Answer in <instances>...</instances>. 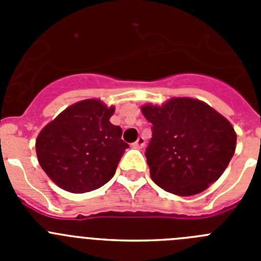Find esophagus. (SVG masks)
Listing matches in <instances>:
<instances>
[{"label":"esophagus","instance_id":"esophagus-1","mask_svg":"<svg viewBox=\"0 0 261 261\" xmlns=\"http://www.w3.org/2000/svg\"><path fill=\"white\" fill-rule=\"evenodd\" d=\"M144 146H145V138L144 137H138L137 141L133 144V147H135V149H142Z\"/></svg>","mask_w":261,"mask_h":261}]
</instances>
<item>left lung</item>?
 <instances>
[{"label": "left lung", "instance_id": "left-lung-1", "mask_svg": "<svg viewBox=\"0 0 261 261\" xmlns=\"http://www.w3.org/2000/svg\"><path fill=\"white\" fill-rule=\"evenodd\" d=\"M141 110L153 125L145 155L156 186L174 195L192 196L223 174L237 145L229 120L191 98H174L161 107L146 105Z\"/></svg>", "mask_w": 261, "mask_h": 261}]
</instances>
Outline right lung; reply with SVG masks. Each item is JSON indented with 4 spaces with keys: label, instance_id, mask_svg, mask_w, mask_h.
I'll return each mask as SVG.
<instances>
[{
    "label": "right lung",
    "instance_id": "right-lung-1",
    "mask_svg": "<svg viewBox=\"0 0 261 261\" xmlns=\"http://www.w3.org/2000/svg\"><path fill=\"white\" fill-rule=\"evenodd\" d=\"M115 108L87 99L70 106L43 128L36 154L45 174L62 190L85 193L112 179L128 144L110 123Z\"/></svg>",
    "mask_w": 261,
    "mask_h": 261
}]
</instances>
